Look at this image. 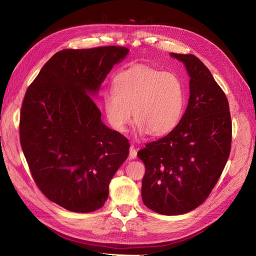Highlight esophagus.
I'll return each mask as SVG.
<instances>
[{"instance_id":"1","label":"esophagus","mask_w":256,"mask_h":256,"mask_svg":"<svg viewBox=\"0 0 256 256\" xmlns=\"http://www.w3.org/2000/svg\"><path fill=\"white\" fill-rule=\"evenodd\" d=\"M136 150L134 148V146H130V152H129V157L131 159H136Z\"/></svg>"}]
</instances>
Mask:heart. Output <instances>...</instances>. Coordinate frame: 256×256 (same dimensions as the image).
Instances as JSON below:
<instances>
[{
  "label": "heart",
  "mask_w": 256,
  "mask_h": 256,
  "mask_svg": "<svg viewBox=\"0 0 256 256\" xmlns=\"http://www.w3.org/2000/svg\"><path fill=\"white\" fill-rule=\"evenodd\" d=\"M114 92L102 98L106 118L118 132H124L132 118L145 134L162 136L172 131L182 120L186 92L182 79L142 64L122 69L113 79Z\"/></svg>",
  "instance_id": "obj_1"
}]
</instances>
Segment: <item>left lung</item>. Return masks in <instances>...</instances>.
Wrapping results in <instances>:
<instances>
[{
    "instance_id": "1",
    "label": "left lung",
    "mask_w": 256,
    "mask_h": 256,
    "mask_svg": "<svg viewBox=\"0 0 256 256\" xmlns=\"http://www.w3.org/2000/svg\"><path fill=\"white\" fill-rule=\"evenodd\" d=\"M190 76L188 106L166 136L138 152L145 164L142 200L166 216L196 209L210 194L230 152L228 98L209 69L193 54L171 53Z\"/></svg>"
}]
</instances>
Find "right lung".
Segmentation results:
<instances>
[{"label": "right lung", "mask_w": 256, "mask_h": 256, "mask_svg": "<svg viewBox=\"0 0 256 256\" xmlns=\"http://www.w3.org/2000/svg\"><path fill=\"white\" fill-rule=\"evenodd\" d=\"M128 52L116 46L62 50L26 90L19 127L23 154L37 187L67 210L102 207L128 157V138L104 125L92 97Z\"/></svg>", "instance_id": "obj_1"}]
</instances>
